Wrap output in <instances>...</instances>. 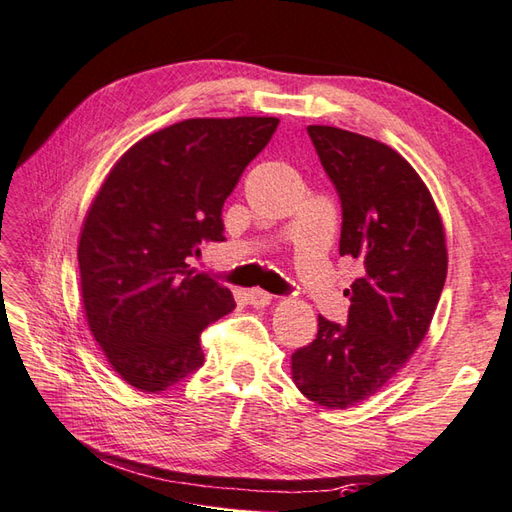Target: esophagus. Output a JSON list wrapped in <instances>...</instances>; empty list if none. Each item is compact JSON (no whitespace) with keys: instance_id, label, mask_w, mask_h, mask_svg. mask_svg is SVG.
<instances>
[{"instance_id":"1","label":"esophagus","mask_w":512,"mask_h":512,"mask_svg":"<svg viewBox=\"0 0 512 512\" xmlns=\"http://www.w3.org/2000/svg\"><path fill=\"white\" fill-rule=\"evenodd\" d=\"M246 299H248V304H250V306H255V308H264V306H268L270 302H273V295L266 293V290L253 288V290H248V293H246Z\"/></svg>"}]
</instances>
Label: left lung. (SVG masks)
I'll return each mask as SVG.
<instances>
[{
    "instance_id": "obj_1",
    "label": "left lung",
    "mask_w": 512,
    "mask_h": 512,
    "mask_svg": "<svg viewBox=\"0 0 512 512\" xmlns=\"http://www.w3.org/2000/svg\"><path fill=\"white\" fill-rule=\"evenodd\" d=\"M308 135L342 202L339 255L359 259L348 324L319 315L313 344L290 359L310 402L348 408L382 388L428 333L448 270L446 233L417 170L390 146L335 126Z\"/></svg>"
}]
</instances>
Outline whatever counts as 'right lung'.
<instances>
[{"label": "right lung", "instance_id": "obj_1", "mask_svg": "<svg viewBox=\"0 0 512 512\" xmlns=\"http://www.w3.org/2000/svg\"><path fill=\"white\" fill-rule=\"evenodd\" d=\"M277 124L197 117L157 130L117 159L90 204L77 248L86 322L110 368L142 393L195 373L202 330L235 308L186 259L224 242L226 197Z\"/></svg>", "mask_w": 512, "mask_h": 512}]
</instances>
